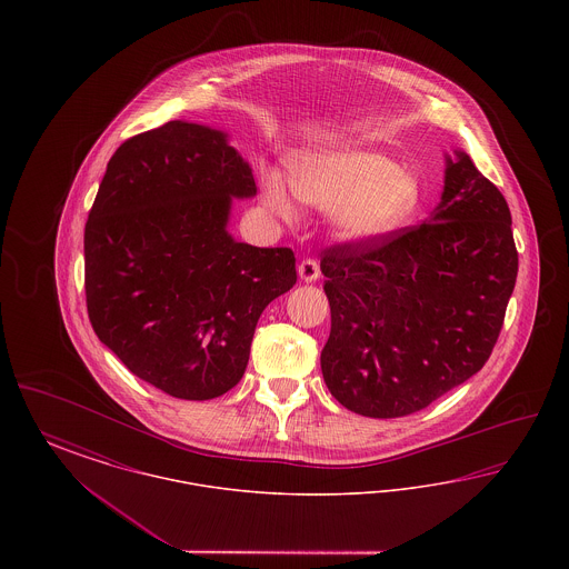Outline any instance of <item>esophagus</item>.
Instances as JSON below:
<instances>
[{"label":"esophagus","mask_w":569,"mask_h":569,"mask_svg":"<svg viewBox=\"0 0 569 569\" xmlns=\"http://www.w3.org/2000/svg\"><path fill=\"white\" fill-rule=\"evenodd\" d=\"M298 274H300V279H302V281H307V283L316 281V279L320 277V262H318L316 258H307V260H302V262L298 264Z\"/></svg>","instance_id":"obj_1"}]
</instances>
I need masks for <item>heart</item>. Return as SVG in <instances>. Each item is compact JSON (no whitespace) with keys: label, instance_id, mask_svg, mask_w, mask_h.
Instances as JSON below:
<instances>
[{"label":"heart","instance_id":"obj_1","mask_svg":"<svg viewBox=\"0 0 569 569\" xmlns=\"http://www.w3.org/2000/svg\"><path fill=\"white\" fill-rule=\"evenodd\" d=\"M290 186L302 202L337 209L343 237L376 241L403 228L422 207V186L413 172L392 158L343 147L298 158L290 168ZM264 204L274 216L295 217V202L277 172L264 177Z\"/></svg>","mask_w":569,"mask_h":569}]
</instances>
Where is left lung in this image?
<instances>
[{"label": "left lung", "mask_w": 569, "mask_h": 569, "mask_svg": "<svg viewBox=\"0 0 569 569\" xmlns=\"http://www.w3.org/2000/svg\"><path fill=\"white\" fill-rule=\"evenodd\" d=\"M320 269L330 395L360 416L401 418L485 367L515 292L512 216L503 193L455 151L429 221L332 244Z\"/></svg>", "instance_id": "left-lung-1"}]
</instances>
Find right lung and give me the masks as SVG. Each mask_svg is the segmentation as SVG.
<instances>
[{
    "label": "right lung",
    "mask_w": 569,
    "mask_h": 569,
    "mask_svg": "<svg viewBox=\"0 0 569 569\" xmlns=\"http://www.w3.org/2000/svg\"><path fill=\"white\" fill-rule=\"evenodd\" d=\"M256 196L228 134L188 121L128 138L84 223V295L98 339L134 373L188 401L243 378L267 305L297 283L290 247L239 243L232 198Z\"/></svg>",
    "instance_id": "add662e5"
}]
</instances>
